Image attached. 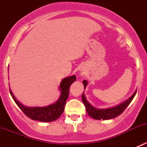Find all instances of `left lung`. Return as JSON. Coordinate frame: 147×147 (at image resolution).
<instances>
[{
	"label": "left lung",
	"mask_w": 147,
	"mask_h": 147,
	"mask_svg": "<svg viewBox=\"0 0 147 147\" xmlns=\"http://www.w3.org/2000/svg\"><path fill=\"white\" fill-rule=\"evenodd\" d=\"M83 84H84V90H85L86 87L87 85V81L84 80H83ZM136 93H137V90L134 92V94L131 96L129 99H127L126 101L121 102L119 105H117V106L112 107L106 108V109H97V108L94 107L86 99L85 96H84V92L82 93V100L83 103H84V106H85L86 111L87 112V114L91 117L92 118L94 119H103V120H107L113 119V118L117 117L121 115L124 109L128 107V105L131 103L132 101L133 98L135 96Z\"/></svg>",
	"instance_id": "left-lung-1"
}]
</instances>
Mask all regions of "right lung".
I'll return each mask as SVG.
<instances>
[{
	"mask_svg": "<svg viewBox=\"0 0 147 147\" xmlns=\"http://www.w3.org/2000/svg\"><path fill=\"white\" fill-rule=\"evenodd\" d=\"M75 80V75L64 78L61 81L59 87V90H60L59 99L55 103L46 107H26L16 98L10 88V93L16 105L26 116L32 120L42 122H50L58 119L64 112L65 103L69 96V87Z\"/></svg>",
	"mask_w": 147,
	"mask_h": 147,
	"instance_id": "obj_1",
	"label": "right lung"
}]
</instances>
